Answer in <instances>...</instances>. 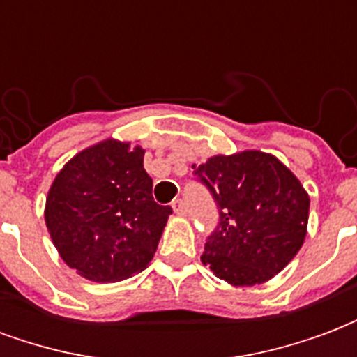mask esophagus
Returning <instances> with one entry per match:
<instances>
[{"instance_id": "obj_1", "label": "esophagus", "mask_w": 357, "mask_h": 357, "mask_svg": "<svg viewBox=\"0 0 357 357\" xmlns=\"http://www.w3.org/2000/svg\"><path fill=\"white\" fill-rule=\"evenodd\" d=\"M172 208H174V212H176L178 216H185V214H187L185 202L181 201V199H178V201H174V204H172Z\"/></svg>"}]
</instances>
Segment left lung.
<instances>
[{
    "instance_id": "1",
    "label": "left lung",
    "mask_w": 357,
    "mask_h": 357,
    "mask_svg": "<svg viewBox=\"0 0 357 357\" xmlns=\"http://www.w3.org/2000/svg\"><path fill=\"white\" fill-rule=\"evenodd\" d=\"M193 168L220 210L202 264L233 287L269 281L304 245L306 189L279 158L262 151L210 156Z\"/></svg>"
}]
</instances>
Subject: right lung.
<instances>
[{
    "label": "right lung",
    "mask_w": 357,
    "mask_h": 357,
    "mask_svg": "<svg viewBox=\"0 0 357 357\" xmlns=\"http://www.w3.org/2000/svg\"><path fill=\"white\" fill-rule=\"evenodd\" d=\"M145 151L105 139L73 156L45 199V225L68 268L93 283H116L145 269L170 206L153 199Z\"/></svg>",
    "instance_id": "obj_1"
}]
</instances>
